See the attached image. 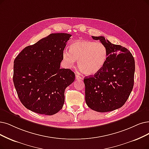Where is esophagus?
Listing matches in <instances>:
<instances>
[{
	"label": "esophagus",
	"mask_w": 149,
	"mask_h": 149,
	"mask_svg": "<svg viewBox=\"0 0 149 149\" xmlns=\"http://www.w3.org/2000/svg\"><path fill=\"white\" fill-rule=\"evenodd\" d=\"M82 79V78L80 75H79L78 74H76V79H77V80H81Z\"/></svg>",
	"instance_id": "34e87169"
}]
</instances>
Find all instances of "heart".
I'll list each match as a JSON object with an SVG mask.
<instances>
[{"instance_id":"obj_1","label":"heart","mask_w":149,"mask_h":149,"mask_svg":"<svg viewBox=\"0 0 149 149\" xmlns=\"http://www.w3.org/2000/svg\"><path fill=\"white\" fill-rule=\"evenodd\" d=\"M108 57L106 46L100 42L79 40L71 43L69 51L64 50L62 58L67 67L73 66L78 60V67L88 76L93 75L103 68Z\"/></svg>"}]
</instances>
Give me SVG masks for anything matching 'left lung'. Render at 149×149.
Wrapping results in <instances>:
<instances>
[{
  "label": "left lung",
  "instance_id": "8db88e82",
  "mask_svg": "<svg viewBox=\"0 0 149 149\" xmlns=\"http://www.w3.org/2000/svg\"><path fill=\"white\" fill-rule=\"evenodd\" d=\"M92 37L106 46L108 57L99 72L84 79L86 102L95 111H114L125 103L133 90L134 59L125 47L112 44L102 36Z\"/></svg>",
  "mask_w": 149,
  "mask_h": 149
}]
</instances>
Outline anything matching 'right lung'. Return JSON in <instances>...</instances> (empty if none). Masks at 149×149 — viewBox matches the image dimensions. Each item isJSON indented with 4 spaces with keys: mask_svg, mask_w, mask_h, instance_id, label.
Listing matches in <instances>:
<instances>
[{
    "mask_svg": "<svg viewBox=\"0 0 149 149\" xmlns=\"http://www.w3.org/2000/svg\"><path fill=\"white\" fill-rule=\"evenodd\" d=\"M71 36L51 33L26 47L15 58L14 85L27 109L51 116L62 108L65 88L75 79L70 69L60 68L62 53Z\"/></svg>",
    "mask_w": 149,
    "mask_h": 149,
    "instance_id": "obj_1",
    "label": "right lung"
}]
</instances>
